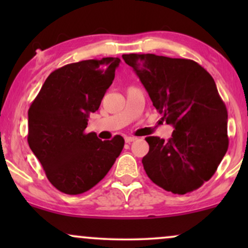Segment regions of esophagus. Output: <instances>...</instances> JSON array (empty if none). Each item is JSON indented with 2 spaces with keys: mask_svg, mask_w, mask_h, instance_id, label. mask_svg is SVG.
I'll list each match as a JSON object with an SVG mask.
<instances>
[{
  "mask_svg": "<svg viewBox=\"0 0 248 248\" xmlns=\"http://www.w3.org/2000/svg\"><path fill=\"white\" fill-rule=\"evenodd\" d=\"M136 140L135 136H126L124 138V141H126V143H130V142H134Z\"/></svg>",
  "mask_w": 248,
  "mask_h": 248,
  "instance_id": "1",
  "label": "esophagus"
}]
</instances>
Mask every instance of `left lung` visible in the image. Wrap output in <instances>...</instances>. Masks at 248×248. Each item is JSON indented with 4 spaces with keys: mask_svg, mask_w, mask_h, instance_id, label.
Returning <instances> with one entry per match:
<instances>
[{
    "mask_svg": "<svg viewBox=\"0 0 248 248\" xmlns=\"http://www.w3.org/2000/svg\"><path fill=\"white\" fill-rule=\"evenodd\" d=\"M139 76L162 120L175 130L168 141L148 136L142 163L156 186L184 195L212 177L229 148L227 109L216 82L198 62L152 53L122 55Z\"/></svg>",
    "mask_w": 248,
    "mask_h": 248,
    "instance_id": "obj_1",
    "label": "left lung"
}]
</instances>
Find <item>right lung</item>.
I'll return each mask as SVG.
<instances>
[{"instance_id":"obj_1","label":"right lung","mask_w":248,"mask_h":248,"mask_svg":"<svg viewBox=\"0 0 248 248\" xmlns=\"http://www.w3.org/2000/svg\"><path fill=\"white\" fill-rule=\"evenodd\" d=\"M120 59H88L53 71L30 105L28 143L50 183L66 195H80L101 181L120 155L124 138L99 140L86 133Z\"/></svg>"}]
</instances>
